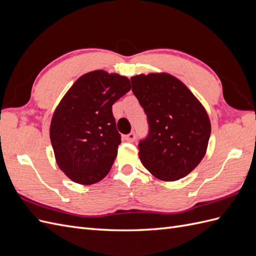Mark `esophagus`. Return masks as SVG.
Masks as SVG:
<instances>
[{"mask_svg": "<svg viewBox=\"0 0 256 256\" xmlns=\"http://www.w3.org/2000/svg\"><path fill=\"white\" fill-rule=\"evenodd\" d=\"M125 138H126L127 142H134V140H136V134L134 132H130L129 134H127L125 136Z\"/></svg>", "mask_w": 256, "mask_h": 256, "instance_id": "esophagus-1", "label": "esophagus"}]
</instances>
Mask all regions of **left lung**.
I'll use <instances>...</instances> for the list:
<instances>
[{
  "mask_svg": "<svg viewBox=\"0 0 256 256\" xmlns=\"http://www.w3.org/2000/svg\"><path fill=\"white\" fill-rule=\"evenodd\" d=\"M143 106L150 134L138 144V157L152 176L175 182L187 176L204 158L210 120L204 106L176 76L168 72L130 78Z\"/></svg>",
  "mask_w": 256,
  "mask_h": 256,
  "instance_id": "8db88e82",
  "label": "left lung"
}]
</instances>
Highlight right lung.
<instances>
[{
  "label": "right lung",
  "mask_w": 256,
  "mask_h": 256,
  "mask_svg": "<svg viewBox=\"0 0 256 256\" xmlns=\"http://www.w3.org/2000/svg\"><path fill=\"white\" fill-rule=\"evenodd\" d=\"M131 88L125 76L102 69L84 74L53 112L50 140L58 168L72 182L92 184L108 175L120 134L112 106Z\"/></svg>",
  "instance_id": "obj_1"
}]
</instances>
